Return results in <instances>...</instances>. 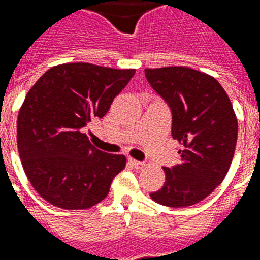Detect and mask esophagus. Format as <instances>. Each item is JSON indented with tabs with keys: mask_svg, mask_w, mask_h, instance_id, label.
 <instances>
[{
	"mask_svg": "<svg viewBox=\"0 0 260 260\" xmlns=\"http://www.w3.org/2000/svg\"><path fill=\"white\" fill-rule=\"evenodd\" d=\"M129 164L132 166H134V168H136V169H143V168H144L143 162L136 161V159H132V158H131V159H129Z\"/></svg>",
	"mask_w": 260,
	"mask_h": 260,
	"instance_id": "1",
	"label": "esophagus"
}]
</instances>
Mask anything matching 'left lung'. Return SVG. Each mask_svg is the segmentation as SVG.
Instances as JSON below:
<instances>
[{
    "label": "left lung",
    "mask_w": 260,
    "mask_h": 260,
    "mask_svg": "<svg viewBox=\"0 0 260 260\" xmlns=\"http://www.w3.org/2000/svg\"><path fill=\"white\" fill-rule=\"evenodd\" d=\"M148 83L172 110V136L181 144L180 164L164 168L165 183L150 193L156 203L187 207L222 183L237 142V118L222 86L187 67L144 69Z\"/></svg>",
    "instance_id": "8db88e82"
}]
</instances>
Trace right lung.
<instances>
[{
    "mask_svg": "<svg viewBox=\"0 0 260 260\" xmlns=\"http://www.w3.org/2000/svg\"><path fill=\"white\" fill-rule=\"evenodd\" d=\"M135 69L73 62L31 87L17 116V148L29 183L50 205L86 210L108 196L126 158L90 143L83 128L110 109Z\"/></svg>",
    "mask_w": 260,
    "mask_h": 260,
    "instance_id": "add662e5",
    "label": "right lung"
}]
</instances>
